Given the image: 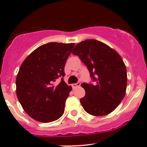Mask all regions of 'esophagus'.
<instances>
[{
	"label": "esophagus",
	"mask_w": 147,
	"mask_h": 147,
	"mask_svg": "<svg viewBox=\"0 0 147 147\" xmlns=\"http://www.w3.org/2000/svg\"><path fill=\"white\" fill-rule=\"evenodd\" d=\"M80 85H81L80 82H78V83H77V84H72V87L73 88H75L80 86Z\"/></svg>",
	"instance_id": "34e87169"
}]
</instances>
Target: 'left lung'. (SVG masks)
Here are the masks:
<instances>
[{"mask_svg":"<svg viewBox=\"0 0 147 147\" xmlns=\"http://www.w3.org/2000/svg\"><path fill=\"white\" fill-rule=\"evenodd\" d=\"M72 54L87 66L95 84H82L86 95L80 102L88 113L104 116L113 112L126 94L127 72L122 57L114 49L95 39L77 43Z\"/></svg>","mask_w":147,"mask_h":147,"instance_id":"8db88e82","label":"left lung"}]
</instances>
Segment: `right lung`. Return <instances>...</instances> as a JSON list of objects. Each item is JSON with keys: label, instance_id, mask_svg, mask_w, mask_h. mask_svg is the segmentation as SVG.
<instances>
[{"label": "right lung", "instance_id": "1", "mask_svg": "<svg viewBox=\"0 0 147 147\" xmlns=\"http://www.w3.org/2000/svg\"><path fill=\"white\" fill-rule=\"evenodd\" d=\"M75 43L51 42L41 45L22 63L16 76V95L23 110L38 122L47 123L62 116L72 87L59 77Z\"/></svg>", "mask_w": 147, "mask_h": 147}]
</instances>
